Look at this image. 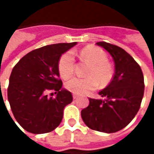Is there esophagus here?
<instances>
[{
  "mask_svg": "<svg viewBox=\"0 0 154 154\" xmlns=\"http://www.w3.org/2000/svg\"><path fill=\"white\" fill-rule=\"evenodd\" d=\"M73 98H74V99H76V98H78V95H76V94H73Z\"/></svg>",
  "mask_w": 154,
  "mask_h": 154,
  "instance_id": "esophagus-1",
  "label": "esophagus"
}]
</instances>
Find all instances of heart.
Returning a JSON list of instances; mask_svg holds the SVG:
<instances>
[{"mask_svg":"<svg viewBox=\"0 0 154 154\" xmlns=\"http://www.w3.org/2000/svg\"><path fill=\"white\" fill-rule=\"evenodd\" d=\"M81 61L90 65L86 75L88 77H73L65 83V87L68 91L76 94H83L90 92L100 86H105L113 76L111 64L107 61V55L97 46L89 45L83 48L79 52ZM58 71L63 79H67L74 74V58L71 52L62 54L58 62Z\"/></svg>","mask_w":154,"mask_h":154,"instance_id":"1","label":"heart"}]
</instances>
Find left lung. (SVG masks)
Returning <instances> with one entry per match:
<instances>
[{
    "mask_svg": "<svg viewBox=\"0 0 154 154\" xmlns=\"http://www.w3.org/2000/svg\"><path fill=\"white\" fill-rule=\"evenodd\" d=\"M111 55L116 72L112 80L99 92L100 99L89 98L81 117L91 129L115 133L125 128L137 114L144 95V77L140 65L128 52L116 45L98 42Z\"/></svg>",
    "mask_w": 154,
    "mask_h": 154,
    "instance_id": "8db88e82",
    "label": "left lung"
}]
</instances>
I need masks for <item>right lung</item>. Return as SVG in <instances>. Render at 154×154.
Wrapping results in <instances>:
<instances>
[{
  "instance_id": "right-lung-1",
  "label": "right lung",
  "mask_w": 154,
  "mask_h": 154,
  "mask_svg": "<svg viewBox=\"0 0 154 154\" xmlns=\"http://www.w3.org/2000/svg\"><path fill=\"white\" fill-rule=\"evenodd\" d=\"M76 44H56L36 49L23 56L13 68L8 98L16 121L25 130L49 133L61 123L63 109L73 101V96L62 88L58 62ZM51 91L57 93L56 97H48Z\"/></svg>"
}]
</instances>
